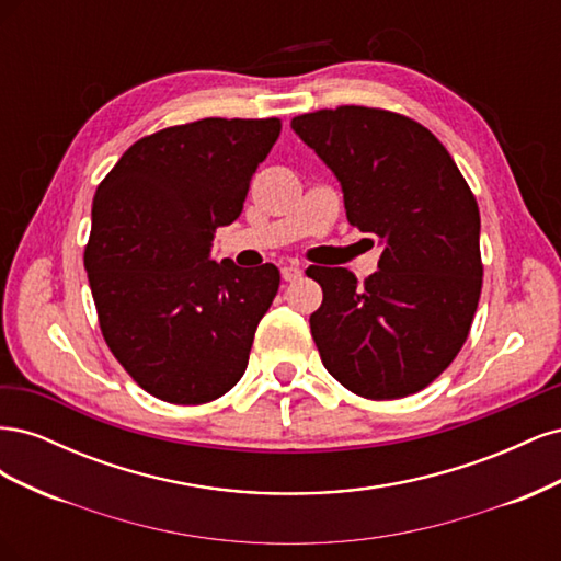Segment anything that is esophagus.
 Here are the masks:
<instances>
[{"label":"esophagus","instance_id":"obj_1","mask_svg":"<svg viewBox=\"0 0 561 561\" xmlns=\"http://www.w3.org/2000/svg\"><path fill=\"white\" fill-rule=\"evenodd\" d=\"M283 280H287V283H293V280H297L304 271H301V266L299 264H287V266H283Z\"/></svg>","mask_w":561,"mask_h":561}]
</instances>
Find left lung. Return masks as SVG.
Wrapping results in <instances>:
<instances>
[{
    "label": "left lung",
    "mask_w": 561,
    "mask_h": 561,
    "mask_svg": "<svg viewBox=\"0 0 561 561\" xmlns=\"http://www.w3.org/2000/svg\"><path fill=\"white\" fill-rule=\"evenodd\" d=\"M342 182L346 217L381 243L379 271L309 266L320 360L351 393H419L466 344L482 293L480 208L445 145L410 116L342 105L293 118Z\"/></svg>",
    "instance_id": "8db88e82"
}]
</instances>
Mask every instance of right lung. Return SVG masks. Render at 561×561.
<instances>
[{"label": "right lung", "mask_w": 561, "mask_h": 561, "mask_svg": "<svg viewBox=\"0 0 561 561\" xmlns=\"http://www.w3.org/2000/svg\"><path fill=\"white\" fill-rule=\"evenodd\" d=\"M280 118H201L130 145L93 198L83 266L114 358L173 404L222 398L248 367L280 274L210 260Z\"/></svg>", "instance_id": "obj_1"}]
</instances>
